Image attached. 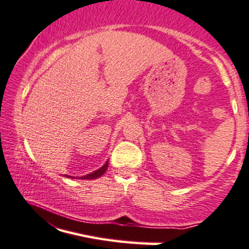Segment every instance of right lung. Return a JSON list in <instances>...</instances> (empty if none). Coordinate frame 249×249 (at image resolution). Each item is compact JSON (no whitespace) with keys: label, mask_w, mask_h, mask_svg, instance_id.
<instances>
[{"label":"right lung","mask_w":249,"mask_h":249,"mask_svg":"<svg viewBox=\"0 0 249 249\" xmlns=\"http://www.w3.org/2000/svg\"><path fill=\"white\" fill-rule=\"evenodd\" d=\"M107 169V160L103 166H101V168L98 169V170L93 171V173H91V174H87V175H85V176H81V178H81V180H93V178H101L104 173H106ZM65 178H73V176H68V175H65Z\"/></svg>","instance_id":"right-lung-1"}]
</instances>
